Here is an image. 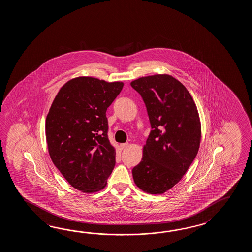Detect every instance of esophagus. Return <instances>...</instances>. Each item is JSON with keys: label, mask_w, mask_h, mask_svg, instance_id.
Masks as SVG:
<instances>
[{"label": "esophagus", "mask_w": 252, "mask_h": 252, "mask_svg": "<svg viewBox=\"0 0 252 252\" xmlns=\"http://www.w3.org/2000/svg\"><path fill=\"white\" fill-rule=\"evenodd\" d=\"M128 146V142H126V143H123V144L120 145V148L122 149V150H124V149H126L127 147Z\"/></svg>", "instance_id": "obj_1"}]
</instances>
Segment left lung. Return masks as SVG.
Segmentation results:
<instances>
[{"instance_id":"8db88e82","label":"left lung","mask_w":252,"mask_h":252,"mask_svg":"<svg viewBox=\"0 0 252 252\" xmlns=\"http://www.w3.org/2000/svg\"><path fill=\"white\" fill-rule=\"evenodd\" d=\"M130 86L142 97L151 126L142 159L132 169L134 182L146 193L160 194L181 180L197 155L198 111L188 89L171 75L140 77Z\"/></svg>"}]
</instances>
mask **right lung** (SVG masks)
Returning <instances> with one entry per match:
<instances>
[{
  "label": "right lung",
  "mask_w": 252,
  "mask_h": 252,
  "mask_svg": "<svg viewBox=\"0 0 252 252\" xmlns=\"http://www.w3.org/2000/svg\"><path fill=\"white\" fill-rule=\"evenodd\" d=\"M124 87L90 76L61 87L46 119L48 152L70 185L85 193L105 188L115 166L108 139L107 108Z\"/></svg>",
  "instance_id": "obj_1"
}]
</instances>
